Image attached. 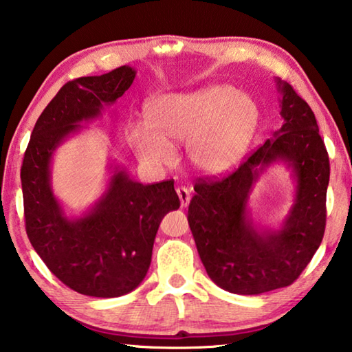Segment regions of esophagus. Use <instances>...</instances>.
I'll list each match as a JSON object with an SVG mask.
<instances>
[{"label":"esophagus","mask_w":352,"mask_h":352,"mask_svg":"<svg viewBox=\"0 0 352 352\" xmlns=\"http://www.w3.org/2000/svg\"><path fill=\"white\" fill-rule=\"evenodd\" d=\"M177 194H178V199H180L182 208H186L189 205V200H190V190L184 186H178Z\"/></svg>","instance_id":"1"}]
</instances>
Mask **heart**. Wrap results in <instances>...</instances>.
<instances>
[{
  "mask_svg": "<svg viewBox=\"0 0 352 352\" xmlns=\"http://www.w3.org/2000/svg\"><path fill=\"white\" fill-rule=\"evenodd\" d=\"M148 127L130 129L141 163L162 168L174 162L172 147L186 141L190 164L205 174H222L241 162L258 127V107L226 85L157 98L148 107Z\"/></svg>",
  "mask_w": 352,
  "mask_h": 352,
  "instance_id": "obj_1",
  "label": "heart"
}]
</instances>
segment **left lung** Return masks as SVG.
Here are the masks:
<instances>
[{
  "label": "left lung",
  "instance_id": "obj_1",
  "mask_svg": "<svg viewBox=\"0 0 352 352\" xmlns=\"http://www.w3.org/2000/svg\"><path fill=\"white\" fill-rule=\"evenodd\" d=\"M283 127L223 178L200 177L188 223L208 276L239 295H259L298 279L323 241L329 157L311 107L287 82L276 80ZM283 159L297 177V197L281 230L259 232L246 212L252 183Z\"/></svg>",
  "mask_w": 352,
  "mask_h": 352
}]
</instances>
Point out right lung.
Instances as JSON below:
<instances>
[{
    "label": "right lung",
    "instance_id": "1",
    "mask_svg": "<svg viewBox=\"0 0 352 352\" xmlns=\"http://www.w3.org/2000/svg\"><path fill=\"white\" fill-rule=\"evenodd\" d=\"M119 67L74 79L58 90L35 122L21 166L29 241L51 273L82 295L115 298L138 287L152 261L162 219L178 210L174 180L142 184L116 170L107 192L79 219L65 216L51 189V158L79 122L98 118L135 79Z\"/></svg>",
    "mask_w": 352,
    "mask_h": 352
}]
</instances>
